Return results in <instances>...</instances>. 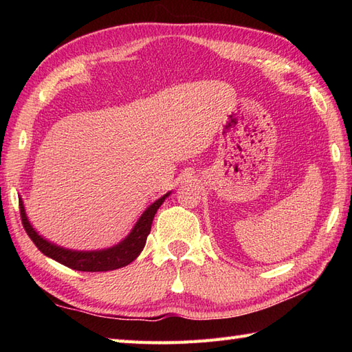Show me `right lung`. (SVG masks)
I'll list each match as a JSON object with an SVG mask.
<instances>
[{"mask_svg":"<svg viewBox=\"0 0 352 352\" xmlns=\"http://www.w3.org/2000/svg\"><path fill=\"white\" fill-rule=\"evenodd\" d=\"M168 195L169 193H166V195L162 197L160 199H157L155 203H153L146 208L145 213L140 216V219L138 221L136 226H134L133 231L125 241L113 246V248L102 251H71L60 248V246H56L54 243H50L48 241H45V239L37 234L34 228L30 226L22 201H19V213L22 226H24L28 237L32 239L33 243L37 246V250L45 254V256H48L52 260H56L58 263H62L71 269H76V271L106 272L130 265L131 261L139 256L140 251L144 250L149 231H151V223L157 208L163 204L164 198Z\"/></svg>","mask_w":352,"mask_h":352,"instance_id":"add662e5","label":"right lung"}]
</instances>
